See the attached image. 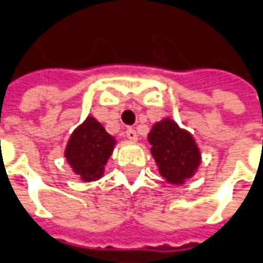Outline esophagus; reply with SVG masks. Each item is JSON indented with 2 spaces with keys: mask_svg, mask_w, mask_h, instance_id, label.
I'll return each instance as SVG.
<instances>
[{
  "mask_svg": "<svg viewBox=\"0 0 263 263\" xmlns=\"http://www.w3.org/2000/svg\"><path fill=\"white\" fill-rule=\"evenodd\" d=\"M126 137H127L130 141L139 140V136H137V133H136L135 128H127V130H126Z\"/></svg>",
  "mask_w": 263,
  "mask_h": 263,
  "instance_id": "1",
  "label": "esophagus"
}]
</instances>
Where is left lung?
Wrapping results in <instances>:
<instances>
[{"label":"left lung","mask_w":263,"mask_h":263,"mask_svg":"<svg viewBox=\"0 0 263 263\" xmlns=\"http://www.w3.org/2000/svg\"><path fill=\"white\" fill-rule=\"evenodd\" d=\"M153 157L165 181L181 185L194 176L201 164L200 148L194 137L168 117L157 122L148 133Z\"/></svg>","instance_id":"left-lung-1"}]
</instances>
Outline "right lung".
I'll use <instances>...</instances> for the list:
<instances>
[{
  "instance_id": "right-lung-1",
  "label": "right lung",
  "mask_w": 263,
  "mask_h": 263,
  "mask_svg": "<svg viewBox=\"0 0 263 263\" xmlns=\"http://www.w3.org/2000/svg\"><path fill=\"white\" fill-rule=\"evenodd\" d=\"M115 146V137H111L95 117L89 116L69 137L65 157L81 180L95 181L103 177L105 165Z\"/></svg>"
}]
</instances>
